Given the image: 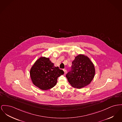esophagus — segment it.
<instances>
[{"mask_svg": "<svg viewBox=\"0 0 122 122\" xmlns=\"http://www.w3.org/2000/svg\"><path fill=\"white\" fill-rule=\"evenodd\" d=\"M63 71H64L65 72V74H66V73H67V70H65V69H64V70H63Z\"/></svg>", "mask_w": 122, "mask_h": 122, "instance_id": "34e87169", "label": "esophagus"}]
</instances>
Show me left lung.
Listing matches in <instances>:
<instances>
[{
	"label": "left lung",
	"mask_w": 122,
	"mask_h": 122,
	"mask_svg": "<svg viewBox=\"0 0 122 122\" xmlns=\"http://www.w3.org/2000/svg\"><path fill=\"white\" fill-rule=\"evenodd\" d=\"M72 64L71 70L66 75L69 83L76 88L88 85L95 75L93 63L87 57L80 54L75 57Z\"/></svg>",
	"instance_id": "left-lung-1"
}]
</instances>
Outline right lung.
<instances>
[{
	"label": "right lung",
	"instance_id": "right-lung-1",
	"mask_svg": "<svg viewBox=\"0 0 122 122\" xmlns=\"http://www.w3.org/2000/svg\"><path fill=\"white\" fill-rule=\"evenodd\" d=\"M64 72L55 67L49 58H39L32 67L30 75L33 84L43 90L49 89L55 86L57 78Z\"/></svg>",
	"mask_w": 122,
	"mask_h": 122
}]
</instances>
